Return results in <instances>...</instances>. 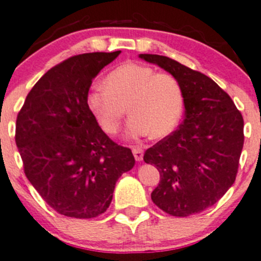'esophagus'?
Masks as SVG:
<instances>
[{"label": "esophagus", "instance_id": "34e87169", "mask_svg": "<svg viewBox=\"0 0 261 261\" xmlns=\"http://www.w3.org/2000/svg\"><path fill=\"white\" fill-rule=\"evenodd\" d=\"M133 154H134V156H135L136 162H141L144 158V150L141 149V147H134Z\"/></svg>", "mask_w": 261, "mask_h": 261}]
</instances>
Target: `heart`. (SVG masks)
Segmentation results:
<instances>
[{"label":"heart","instance_id":"obj_1","mask_svg":"<svg viewBox=\"0 0 261 261\" xmlns=\"http://www.w3.org/2000/svg\"><path fill=\"white\" fill-rule=\"evenodd\" d=\"M88 105L107 133H117L128 106L133 116L126 128L127 138H164L179 122L184 97L174 75L158 73L145 64L126 63L112 70L106 82L93 84Z\"/></svg>","mask_w":261,"mask_h":261}]
</instances>
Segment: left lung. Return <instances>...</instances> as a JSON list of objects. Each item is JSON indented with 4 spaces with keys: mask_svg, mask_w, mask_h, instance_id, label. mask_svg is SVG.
Wrapping results in <instances>:
<instances>
[{
    "mask_svg": "<svg viewBox=\"0 0 261 261\" xmlns=\"http://www.w3.org/2000/svg\"><path fill=\"white\" fill-rule=\"evenodd\" d=\"M174 75L184 97V120L144 154L160 181L151 199L160 210L187 217L213 206L236 179L244 146V120L216 82L168 57L139 54Z\"/></svg>",
    "mask_w": 261,
    "mask_h": 261,
    "instance_id": "left-lung-1",
    "label": "left lung"
}]
</instances>
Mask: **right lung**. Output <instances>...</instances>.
I'll return each mask as SVG.
<instances>
[{
	"label": "right lung",
	"mask_w": 261,
	"mask_h": 261,
	"mask_svg": "<svg viewBox=\"0 0 261 261\" xmlns=\"http://www.w3.org/2000/svg\"><path fill=\"white\" fill-rule=\"evenodd\" d=\"M121 50L75 55L48 70L16 120L29 181L63 216L93 218L109 208L116 181L135 165L128 147L102 131L88 106L92 81Z\"/></svg>",
	"instance_id": "right-lung-1"
}]
</instances>
